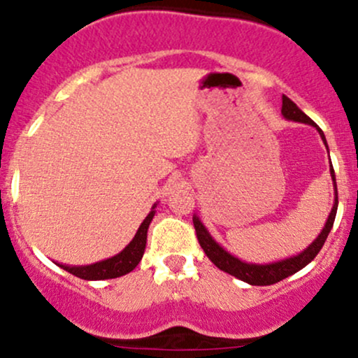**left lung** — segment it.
Returning <instances> with one entry per match:
<instances>
[{
  "mask_svg": "<svg viewBox=\"0 0 358 358\" xmlns=\"http://www.w3.org/2000/svg\"><path fill=\"white\" fill-rule=\"evenodd\" d=\"M281 114L282 117L287 119V121L303 122V124H310L316 127V131L320 133V136H322L324 146H327L328 150L327 138H324L323 131L320 129V127L316 126L315 122L311 121V119L308 117L293 101L287 99L286 96H282ZM330 175H331V182H334V190H335L334 207H331L330 215H328L327 222H324V227L322 229V232L318 234V237H316V239L311 242L305 250H301V252L296 254V256L281 259V261H276V262H268V264H256V262L241 261L239 257L232 256L229 250H225L219 242L213 239L210 232L207 231V227H205L202 220H200V217L195 213V215H193V225H195L196 237H199L200 245H202V249L205 250V254H207V257L210 259L213 264H215L220 271L232 274V276H236L237 279H241V281L248 282V285H252V286L274 285V282L282 281V279L291 276V274L298 273L299 269H303L305 266L310 264V262L316 257V254L322 250L328 234H330L331 227H334L336 208H338V193H336V180H335V171H334V166H331V163H330Z\"/></svg>",
  "mask_w": 358,
  "mask_h": 358,
  "instance_id": "obj_1",
  "label": "left lung"
}]
</instances>
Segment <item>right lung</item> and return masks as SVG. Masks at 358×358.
<instances>
[{
  "label": "right lung",
  "instance_id": "right-lung-1",
  "mask_svg": "<svg viewBox=\"0 0 358 358\" xmlns=\"http://www.w3.org/2000/svg\"><path fill=\"white\" fill-rule=\"evenodd\" d=\"M155 208L156 203L151 207V212L148 213L146 219L143 220V224L139 225L136 236L133 237V241L126 245L121 252L116 256L104 259V261L94 262L89 266H69V264H60L55 262L57 266H60L62 269L69 271L73 276L80 279H87V281H101V279H113L124 276V274L131 273L141 261L143 254L146 249V237H148V227H150L151 220L155 217Z\"/></svg>",
  "mask_w": 358,
  "mask_h": 358
}]
</instances>
